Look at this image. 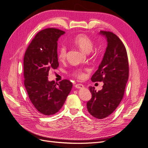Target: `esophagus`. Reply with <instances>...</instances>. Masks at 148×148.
Instances as JSON below:
<instances>
[{"label": "esophagus", "mask_w": 148, "mask_h": 148, "mask_svg": "<svg viewBox=\"0 0 148 148\" xmlns=\"http://www.w3.org/2000/svg\"><path fill=\"white\" fill-rule=\"evenodd\" d=\"M75 87L77 88H84V86L82 84H77L75 85Z\"/></svg>", "instance_id": "1"}]
</instances>
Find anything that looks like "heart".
Masks as SVG:
<instances>
[{"instance_id":"1","label":"heart","mask_w":148,"mask_h":148,"mask_svg":"<svg viewBox=\"0 0 148 148\" xmlns=\"http://www.w3.org/2000/svg\"><path fill=\"white\" fill-rule=\"evenodd\" d=\"M73 43L79 47L82 51L86 53H89L94 46V41L91 38L86 34H80L76 35L73 40ZM58 58L60 60L63 61L67 55V48L64 45H59L58 47ZM72 75L78 79H83L85 74L82 70L75 69L72 72Z\"/></svg>"}]
</instances>
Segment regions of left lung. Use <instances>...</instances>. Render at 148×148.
Returning <instances> with one entry per match:
<instances>
[{
	"label": "left lung",
	"mask_w": 148,
	"mask_h": 148,
	"mask_svg": "<svg viewBox=\"0 0 148 148\" xmlns=\"http://www.w3.org/2000/svg\"><path fill=\"white\" fill-rule=\"evenodd\" d=\"M107 40V47L99 68L91 77L92 82H103L97 92L90 86L92 97L87 102L88 112L97 119H103L115 110L122 101L129 77V62L126 49L113 33L101 30Z\"/></svg>",
	"instance_id": "1"
}]
</instances>
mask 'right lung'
I'll return each instance as SVG.
<instances>
[{
    "mask_svg": "<svg viewBox=\"0 0 148 148\" xmlns=\"http://www.w3.org/2000/svg\"><path fill=\"white\" fill-rule=\"evenodd\" d=\"M64 32L47 28L39 32L27 47L24 57V83L32 104L43 115L58 112L66 99L73 84L64 79L49 82V71L59 63L57 41Z\"/></svg>",
    "mask_w": 148,
    "mask_h": 148,
    "instance_id": "obj_1",
    "label": "right lung"
}]
</instances>
